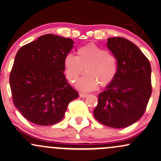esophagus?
Here are the masks:
<instances>
[{
	"instance_id": "obj_1",
	"label": "esophagus",
	"mask_w": 161,
	"mask_h": 161,
	"mask_svg": "<svg viewBox=\"0 0 161 161\" xmlns=\"http://www.w3.org/2000/svg\"><path fill=\"white\" fill-rule=\"evenodd\" d=\"M88 96V94H85V93H79V97L82 98H85Z\"/></svg>"
}]
</instances>
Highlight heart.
Wrapping results in <instances>:
<instances>
[{"instance_id":"heart-1","label":"heart","mask_w":161,"mask_h":161,"mask_svg":"<svg viewBox=\"0 0 161 161\" xmlns=\"http://www.w3.org/2000/svg\"><path fill=\"white\" fill-rule=\"evenodd\" d=\"M77 55L67 54L64 58V68L67 78L75 82L86 68V74L76 82L79 90L89 92L98 84L103 87L109 85L115 79L118 69L115 55L111 51L103 50L94 43L79 48Z\"/></svg>"}]
</instances>
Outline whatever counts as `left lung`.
I'll return each instance as SVG.
<instances>
[{
	"mask_svg": "<svg viewBox=\"0 0 161 161\" xmlns=\"http://www.w3.org/2000/svg\"><path fill=\"white\" fill-rule=\"evenodd\" d=\"M106 45L117 58V73L98 95L94 115L102 125L124 128L136 122L146 111L152 94V67L141 50L127 39L108 38Z\"/></svg>",
	"mask_w": 161,
	"mask_h": 161,
	"instance_id": "1",
	"label": "left lung"
}]
</instances>
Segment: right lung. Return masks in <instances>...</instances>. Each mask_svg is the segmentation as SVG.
Listing matches in <instances>:
<instances>
[{
	"instance_id": "obj_1",
	"label": "right lung",
	"mask_w": 161,
	"mask_h": 161,
	"mask_svg": "<svg viewBox=\"0 0 161 161\" xmlns=\"http://www.w3.org/2000/svg\"><path fill=\"white\" fill-rule=\"evenodd\" d=\"M74 42L46 34L23 46L15 55L9 75L13 101L21 114L38 125H53L64 116L79 94L64 74V58Z\"/></svg>"
}]
</instances>
